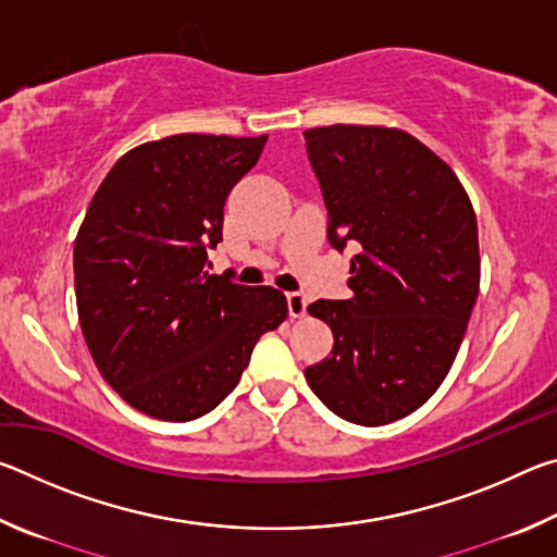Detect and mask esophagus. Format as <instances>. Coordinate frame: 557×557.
I'll list each match as a JSON object with an SVG mask.
<instances>
[{
    "mask_svg": "<svg viewBox=\"0 0 557 557\" xmlns=\"http://www.w3.org/2000/svg\"><path fill=\"white\" fill-rule=\"evenodd\" d=\"M287 309H289V317L292 319H301L307 314V299L305 295H299V292H289L287 295Z\"/></svg>",
    "mask_w": 557,
    "mask_h": 557,
    "instance_id": "esophagus-1",
    "label": "esophagus"
}]
</instances>
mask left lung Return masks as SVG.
<instances>
[{
    "label": "left lung",
    "mask_w": 557,
    "mask_h": 557,
    "mask_svg": "<svg viewBox=\"0 0 557 557\" xmlns=\"http://www.w3.org/2000/svg\"><path fill=\"white\" fill-rule=\"evenodd\" d=\"M305 143L326 238L358 250L351 297L307 307L334 348L305 375L338 418L388 425L440 388L459 351L479 295L476 215L455 172L408 132L332 125Z\"/></svg>",
    "instance_id": "8db88e82"
}]
</instances>
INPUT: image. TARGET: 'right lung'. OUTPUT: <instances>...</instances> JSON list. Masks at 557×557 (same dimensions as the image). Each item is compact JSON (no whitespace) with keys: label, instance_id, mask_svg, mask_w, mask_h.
<instances>
[{"label":"right lung","instance_id":"1","mask_svg":"<svg viewBox=\"0 0 557 557\" xmlns=\"http://www.w3.org/2000/svg\"><path fill=\"white\" fill-rule=\"evenodd\" d=\"M268 135H174L117 159L73 248L75 299L92 361L122 400L157 420L211 412L287 317L275 287L211 275L231 188Z\"/></svg>","mask_w":557,"mask_h":557}]
</instances>
